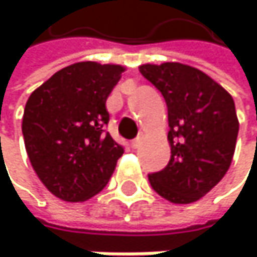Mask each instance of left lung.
<instances>
[{
    "label": "left lung",
    "instance_id": "8db88e82",
    "mask_svg": "<svg viewBox=\"0 0 257 257\" xmlns=\"http://www.w3.org/2000/svg\"><path fill=\"white\" fill-rule=\"evenodd\" d=\"M123 72L118 64L75 63L26 103L21 130L27 157L41 183L64 202L98 194L123 156V146L106 131V100Z\"/></svg>",
    "mask_w": 257,
    "mask_h": 257
}]
</instances>
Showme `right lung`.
<instances>
[{"label":"right lung","instance_id":"add662e5","mask_svg":"<svg viewBox=\"0 0 257 257\" xmlns=\"http://www.w3.org/2000/svg\"><path fill=\"white\" fill-rule=\"evenodd\" d=\"M168 107L170 163L150 174L157 194L171 203H193L210 193L231 165L239 120L233 97L211 77L182 63L140 66Z\"/></svg>","mask_w":257,"mask_h":257}]
</instances>
